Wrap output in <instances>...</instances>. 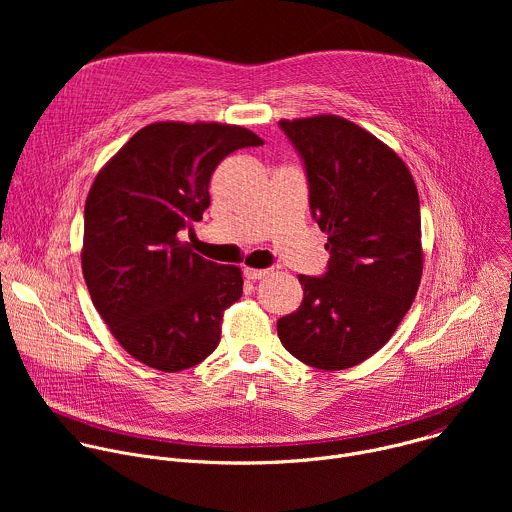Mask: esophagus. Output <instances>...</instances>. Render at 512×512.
I'll return each instance as SVG.
<instances>
[{
    "label": "esophagus",
    "mask_w": 512,
    "mask_h": 512,
    "mask_svg": "<svg viewBox=\"0 0 512 512\" xmlns=\"http://www.w3.org/2000/svg\"><path fill=\"white\" fill-rule=\"evenodd\" d=\"M243 275L251 281H257V279H263L269 275V269H253V267H245L243 269Z\"/></svg>",
    "instance_id": "34e87169"
}]
</instances>
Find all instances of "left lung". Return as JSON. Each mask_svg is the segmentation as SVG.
I'll use <instances>...</instances> for the list:
<instances>
[{"mask_svg":"<svg viewBox=\"0 0 512 512\" xmlns=\"http://www.w3.org/2000/svg\"><path fill=\"white\" fill-rule=\"evenodd\" d=\"M328 235L324 275H300L302 306L277 320L285 350L322 371L373 356L411 308L423 271L419 194L403 160L336 115L279 121Z\"/></svg>","mask_w":512,"mask_h":512,"instance_id":"1","label":"left lung"}]
</instances>
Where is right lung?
<instances>
[{
  "mask_svg": "<svg viewBox=\"0 0 512 512\" xmlns=\"http://www.w3.org/2000/svg\"><path fill=\"white\" fill-rule=\"evenodd\" d=\"M263 139L239 125L160 121L139 129L97 174L85 204L83 275L117 342L178 373L221 342L223 312L243 296L241 269L180 241L210 206L223 158Z\"/></svg>",
  "mask_w": 512,
  "mask_h": 512,
  "instance_id": "obj_1",
  "label": "right lung"
}]
</instances>
